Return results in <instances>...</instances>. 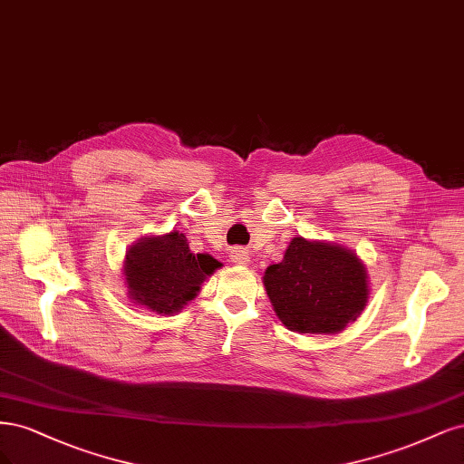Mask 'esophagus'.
Masks as SVG:
<instances>
[{
    "label": "esophagus",
    "instance_id": "1",
    "mask_svg": "<svg viewBox=\"0 0 464 464\" xmlns=\"http://www.w3.org/2000/svg\"><path fill=\"white\" fill-rule=\"evenodd\" d=\"M231 260L238 266H248L250 264V252L246 248H233L231 250Z\"/></svg>",
    "mask_w": 464,
    "mask_h": 464
}]
</instances>
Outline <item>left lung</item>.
<instances>
[{
  "mask_svg": "<svg viewBox=\"0 0 464 464\" xmlns=\"http://www.w3.org/2000/svg\"><path fill=\"white\" fill-rule=\"evenodd\" d=\"M264 287L283 325L298 334H339L368 303V274L335 243L293 237L285 256L264 272Z\"/></svg>",
  "mask_w": 464,
  "mask_h": 464,
  "instance_id": "8db88e82",
  "label": "left lung"
}]
</instances>
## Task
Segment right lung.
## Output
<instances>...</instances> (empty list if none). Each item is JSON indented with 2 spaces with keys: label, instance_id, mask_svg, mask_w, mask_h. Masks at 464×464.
Listing matches in <instances>:
<instances>
[{
  "label": "right lung",
  "instance_id": "1",
  "mask_svg": "<svg viewBox=\"0 0 464 464\" xmlns=\"http://www.w3.org/2000/svg\"><path fill=\"white\" fill-rule=\"evenodd\" d=\"M221 262L194 254L185 233L142 237L125 254V285L134 304L156 314H175L198 295L200 285Z\"/></svg>",
  "mask_w": 464,
  "mask_h": 464
}]
</instances>
